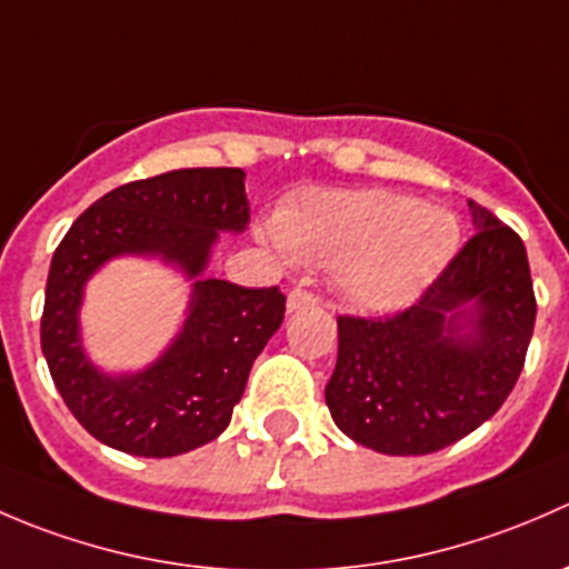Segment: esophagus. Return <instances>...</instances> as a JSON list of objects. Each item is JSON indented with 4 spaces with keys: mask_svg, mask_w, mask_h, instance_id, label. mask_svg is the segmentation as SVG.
Instances as JSON below:
<instances>
[{
    "mask_svg": "<svg viewBox=\"0 0 569 569\" xmlns=\"http://www.w3.org/2000/svg\"><path fill=\"white\" fill-rule=\"evenodd\" d=\"M308 306H317V297H313L311 291L295 289L289 295V300H286V308H289V313L300 311V308H308Z\"/></svg>",
    "mask_w": 569,
    "mask_h": 569,
    "instance_id": "esophagus-1",
    "label": "esophagus"
}]
</instances>
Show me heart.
<instances>
[{
  "instance_id": "heart-1",
  "label": "heart",
  "mask_w": 569,
  "mask_h": 569,
  "mask_svg": "<svg viewBox=\"0 0 569 569\" xmlns=\"http://www.w3.org/2000/svg\"><path fill=\"white\" fill-rule=\"evenodd\" d=\"M267 239L313 267L336 269V289L360 311L416 300L455 256L449 209L386 189H302L274 211Z\"/></svg>"
}]
</instances>
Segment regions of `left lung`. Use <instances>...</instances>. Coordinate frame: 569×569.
<instances>
[{
  "label": "left lung",
  "instance_id": "8db88e82",
  "mask_svg": "<svg viewBox=\"0 0 569 569\" xmlns=\"http://www.w3.org/2000/svg\"><path fill=\"white\" fill-rule=\"evenodd\" d=\"M468 206L476 233L416 306L386 319L338 317L325 401L366 449H446L496 416L523 371L537 319L523 239Z\"/></svg>",
  "mask_w": 569,
  "mask_h": 569
}]
</instances>
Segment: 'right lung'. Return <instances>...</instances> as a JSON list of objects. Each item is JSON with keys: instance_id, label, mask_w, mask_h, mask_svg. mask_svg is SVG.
Listing matches in <instances>:
<instances>
[{"instance_id": "obj_1", "label": "right lung", "mask_w": 569, "mask_h": 569, "mask_svg": "<svg viewBox=\"0 0 569 569\" xmlns=\"http://www.w3.org/2000/svg\"><path fill=\"white\" fill-rule=\"evenodd\" d=\"M250 222L244 170L189 168L123 183L62 237L46 280L40 347L79 423L109 449L176 457L226 432L252 369L286 313V297L206 278L220 233ZM159 257L193 280L188 319L140 372L99 370L81 341L87 280L114 257Z\"/></svg>"}]
</instances>
